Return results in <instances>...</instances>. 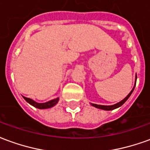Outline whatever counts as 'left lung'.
<instances>
[{
	"label": "left lung",
	"mask_w": 150,
	"mask_h": 150,
	"mask_svg": "<svg viewBox=\"0 0 150 150\" xmlns=\"http://www.w3.org/2000/svg\"><path fill=\"white\" fill-rule=\"evenodd\" d=\"M136 80H137V75H136ZM136 86V83H135V85H134V87L132 88V90L130 91V93H129L127 96H126L123 100H121L120 102L119 103H117V104H114V105H109V106H107V105H100V104H91V106H93V107L96 108H100V109H102V110H105V111H111V110H114V109H116V108H120V106H122L123 104L125 103L127 100L130 97V96L131 94L132 93V91L134 90V88H135Z\"/></svg>",
	"instance_id": "8db88e82"
}]
</instances>
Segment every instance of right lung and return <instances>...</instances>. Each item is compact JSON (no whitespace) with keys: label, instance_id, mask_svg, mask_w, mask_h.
<instances>
[{"label":"right lung","instance_id":"obj_1","mask_svg":"<svg viewBox=\"0 0 150 150\" xmlns=\"http://www.w3.org/2000/svg\"><path fill=\"white\" fill-rule=\"evenodd\" d=\"M23 98L25 99V100L28 102L30 104H31L32 106L37 108H39V109H46V108L54 107V105L57 104V103L59 100V98L58 97L56 98V99H54V100L48 101V102H46V103H38V102L33 100L32 99H30V98L25 97V96H23Z\"/></svg>","mask_w":150,"mask_h":150}]
</instances>
